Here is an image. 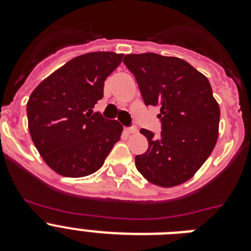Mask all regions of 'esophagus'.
<instances>
[{"label": "esophagus", "mask_w": 251, "mask_h": 251, "mask_svg": "<svg viewBox=\"0 0 251 251\" xmlns=\"http://www.w3.org/2000/svg\"><path fill=\"white\" fill-rule=\"evenodd\" d=\"M126 132H127L128 134H136V133L138 132V129H137V128H134V127L126 128Z\"/></svg>", "instance_id": "34e87169"}]
</instances>
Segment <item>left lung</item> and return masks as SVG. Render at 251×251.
Returning <instances> with one entry per match:
<instances>
[{
    "instance_id": "1",
    "label": "left lung",
    "mask_w": 251,
    "mask_h": 251,
    "mask_svg": "<svg viewBox=\"0 0 251 251\" xmlns=\"http://www.w3.org/2000/svg\"><path fill=\"white\" fill-rule=\"evenodd\" d=\"M146 105L157 106L161 136L141 129L147 152L136 156V167L148 182L174 187L191 178L211 154L219 137L220 106L207 77L175 56L154 52L123 59Z\"/></svg>"
}]
</instances>
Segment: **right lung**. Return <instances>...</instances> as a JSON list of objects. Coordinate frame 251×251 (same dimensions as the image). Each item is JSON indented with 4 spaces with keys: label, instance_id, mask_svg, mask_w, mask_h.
I'll use <instances>...</instances> for the list:
<instances>
[{
    "label": "right lung",
    "instance_id": "1",
    "mask_svg": "<svg viewBox=\"0 0 251 251\" xmlns=\"http://www.w3.org/2000/svg\"><path fill=\"white\" fill-rule=\"evenodd\" d=\"M123 54L80 55L49 75L27 101L28 130L46 165L65 177H84L103 166L123 127L93 108Z\"/></svg>",
    "mask_w": 251,
    "mask_h": 251
}]
</instances>
